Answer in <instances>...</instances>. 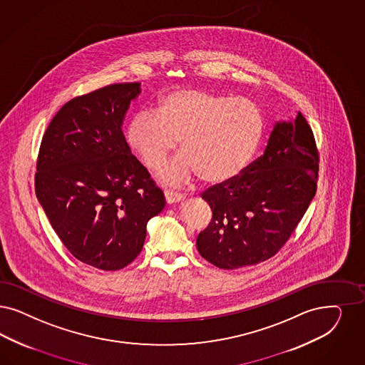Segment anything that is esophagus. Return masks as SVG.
I'll return each instance as SVG.
<instances>
[{"label":"esophagus","mask_w":365,"mask_h":365,"mask_svg":"<svg viewBox=\"0 0 365 365\" xmlns=\"http://www.w3.org/2000/svg\"><path fill=\"white\" fill-rule=\"evenodd\" d=\"M164 197H165V201L167 203H176V202L183 201L185 200V195L183 194H179L175 191H164Z\"/></svg>","instance_id":"34e87169"}]
</instances>
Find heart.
<instances>
[{"label":"heart","mask_w":365,"mask_h":365,"mask_svg":"<svg viewBox=\"0 0 365 365\" xmlns=\"http://www.w3.org/2000/svg\"><path fill=\"white\" fill-rule=\"evenodd\" d=\"M263 132L264 117L255 102L205 88H179L160 96L156 114H133L125 140L151 171L163 165L179 140L183 153L164 167L160 179L179 185L198 174L203 182L218 185L245 170Z\"/></svg>","instance_id":"b5f03b06"}]
</instances>
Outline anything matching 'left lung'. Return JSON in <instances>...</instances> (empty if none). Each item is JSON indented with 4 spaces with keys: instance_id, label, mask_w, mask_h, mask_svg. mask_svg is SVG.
I'll return each mask as SVG.
<instances>
[{
    "instance_id": "left-lung-1",
    "label": "left lung",
    "mask_w": 365,
    "mask_h": 365,
    "mask_svg": "<svg viewBox=\"0 0 365 365\" xmlns=\"http://www.w3.org/2000/svg\"><path fill=\"white\" fill-rule=\"evenodd\" d=\"M318 162L313 130L302 113L277 123L263 156L202 194L213 213L197 237L202 257L224 269L272 257L314 198Z\"/></svg>"
}]
</instances>
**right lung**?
I'll list each match as a JSON object with an SVG mask.
<instances>
[{
	"instance_id": "add662e5",
	"label": "right lung",
	"mask_w": 365,
	"mask_h": 365,
	"mask_svg": "<svg viewBox=\"0 0 365 365\" xmlns=\"http://www.w3.org/2000/svg\"><path fill=\"white\" fill-rule=\"evenodd\" d=\"M140 83H114L76 97L55 114L38 151L35 190L64 247L85 264L117 271L143 250L163 191L123 133Z\"/></svg>"
}]
</instances>
